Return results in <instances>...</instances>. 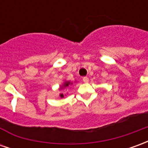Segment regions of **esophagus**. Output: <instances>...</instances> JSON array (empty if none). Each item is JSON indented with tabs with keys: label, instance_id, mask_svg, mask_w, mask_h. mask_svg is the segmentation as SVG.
<instances>
[{
	"label": "esophagus",
	"instance_id": "34e87169",
	"mask_svg": "<svg viewBox=\"0 0 148 148\" xmlns=\"http://www.w3.org/2000/svg\"><path fill=\"white\" fill-rule=\"evenodd\" d=\"M82 80H83L84 82H86V83H87L88 82H89V77H84L83 78H82Z\"/></svg>",
	"mask_w": 148,
	"mask_h": 148
}]
</instances>
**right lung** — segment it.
Listing matches in <instances>:
<instances>
[{"label": "right lung", "mask_w": 148, "mask_h": 148, "mask_svg": "<svg viewBox=\"0 0 148 148\" xmlns=\"http://www.w3.org/2000/svg\"><path fill=\"white\" fill-rule=\"evenodd\" d=\"M70 84H72L71 82H64V84L62 85V86H61V89L69 86V85H70ZM60 97H64V95H63L62 93H61V94H60Z\"/></svg>", "instance_id": "obj_1"}]
</instances>
